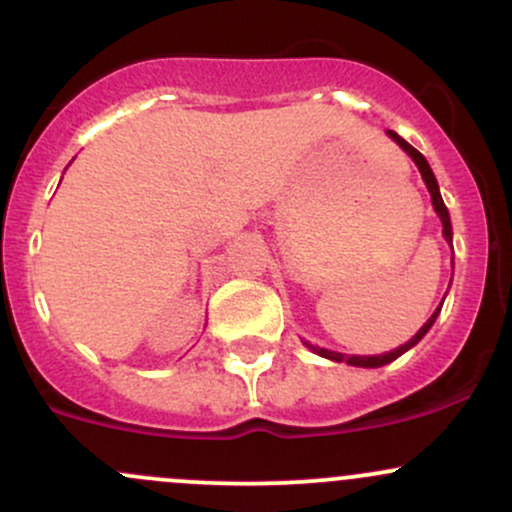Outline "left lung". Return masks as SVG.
I'll return each mask as SVG.
<instances>
[{"instance_id": "obj_1", "label": "left lung", "mask_w": 512, "mask_h": 512, "mask_svg": "<svg viewBox=\"0 0 512 512\" xmlns=\"http://www.w3.org/2000/svg\"><path fill=\"white\" fill-rule=\"evenodd\" d=\"M388 136H390V139L395 141V144H398L400 148H403V151L408 153V156L412 158V161H415V166L420 168V173H422V180H425V183H427V190H430V195H432V205H434V212H437V214H439V219H442V232H444V239H447L449 244H452V222H449V212H447V207H444V202H442V195H439L437 180H434V173H432L430 163L425 161V156H422V153L417 151V148H412V146L408 144V141H405V139H400V136L395 134V131H388ZM437 315H439V310H434V315H432L430 320H427L425 324H422V327H420V332H417L415 337L410 339V342H405L403 346H398V349L388 351V354H378V356H346V354H337V351H327V349H320V346H310V349L315 351V354L324 356V359H332V361H346V364H351V366L376 368V366L390 364V361H395V359H398L400 354H405V351H408L410 346H415L417 342H420V339L425 337L427 332H430V327H432V324H434V320H437Z\"/></svg>"}]
</instances>
